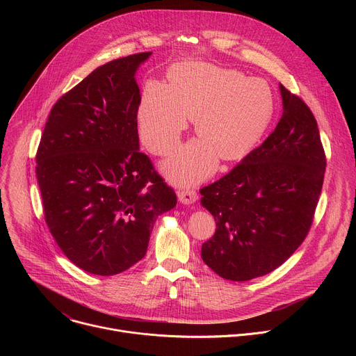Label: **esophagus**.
Wrapping results in <instances>:
<instances>
[{"label": "esophagus", "mask_w": 356, "mask_h": 356, "mask_svg": "<svg viewBox=\"0 0 356 356\" xmlns=\"http://www.w3.org/2000/svg\"><path fill=\"white\" fill-rule=\"evenodd\" d=\"M177 195H179V200L183 202V204H193V202L197 200L195 190L190 188V187L179 190Z\"/></svg>", "instance_id": "34e87169"}]
</instances>
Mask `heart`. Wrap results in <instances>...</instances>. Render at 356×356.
Instances as JSON below:
<instances>
[{
    "label": "heart",
    "mask_w": 356,
    "mask_h": 356,
    "mask_svg": "<svg viewBox=\"0 0 356 356\" xmlns=\"http://www.w3.org/2000/svg\"><path fill=\"white\" fill-rule=\"evenodd\" d=\"M170 86L150 81L139 107V129L158 155L170 152L195 117L201 140L177 149L165 163L168 176L181 184L213 173L218 156L234 161L255 143L272 117L269 87L239 72L210 63H181L170 70Z\"/></svg>",
    "instance_id": "b5f03b06"
}]
</instances>
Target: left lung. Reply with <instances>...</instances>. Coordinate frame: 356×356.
Instances as JSON below:
<instances>
[{"instance_id": "1", "label": "left lung", "mask_w": 356, "mask_h": 356, "mask_svg": "<svg viewBox=\"0 0 356 356\" xmlns=\"http://www.w3.org/2000/svg\"><path fill=\"white\" fill-rule=\"evenodd\" d=\"M280 94L283 114L275 131L225 176L200 188L217 225L201 258L227 280L273 272L313 225L325 152L310 107L282 84Z\"/></svg>"}]
</instances>
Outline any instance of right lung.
<instances>
[{
  "label": "right lung",
  "mask_w": 356,
  "mask_h": 356,
  "mask_svg": "<svg viewBox=\"0 0 356 356\" xmlns=\"http://www.w3.org/2000/svg\"><path fill=\"white\" fill-rule=\"evenodd\" d=\"M150 52L97 67L50 110L36 152L46 225L80 269L113 276L146 253L177 197L139 152L138 66Z\"/></svg>",
  "instance_id": "obj_1"
}]
</instances>
